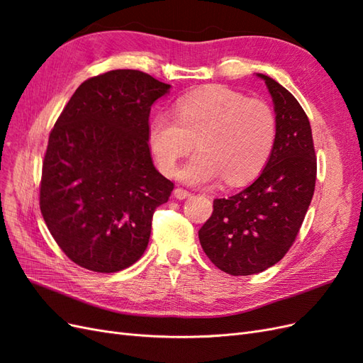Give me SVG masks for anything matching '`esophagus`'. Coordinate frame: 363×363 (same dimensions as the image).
<instances>
[{
  "label": "esophagus",
  "instance_id": "obj_1",
  "mask_svg": "<svg viewBox=\"0 0 363 363\" xmlns=\"http://www.w3.org/2000/svg\"><path fill=\"white\" fill-rule=\"evenodd\" d=\"M174 196L177 200H184V199H189L191 196V192L189 191H184V189H182V188H177V189H174Z\"/></svg>",
  "mask_w": 363,
  "mask_h": 363
}]
</instances>
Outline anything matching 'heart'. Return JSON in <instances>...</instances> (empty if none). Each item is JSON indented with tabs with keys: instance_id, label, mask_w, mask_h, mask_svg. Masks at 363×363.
<instances>
[{
	"instance_id": "b5f03b06",
	"label": "heart",
	"mask_w": 363,
	"mask_h": 363,
	"mask_svg": "<svg viewBox=\"0 0 363 363\" xmlns=\"http://www.w3.org/2000/svg\"><path fill=\"white\" fill-rule=\"evenodd\" d=\"M276 136L272 108L225 86L182 96L175 115L157 113L148 125L150 150L167 175L175 172L196 139L200 151L179 171L180 180L192 186H211L221 177L228 186H239L255 179L267 164Z\"/></svg>"
}]
</instances>
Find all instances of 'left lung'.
I'll use <instances>...</instances> for the list:
<instances>
[{"label":"left lung","mask_w":363,"mask_h":363,"mask_svg":"<svg viewBox=\"0 0 363 363\" xmlns=\"http://www.w3.org/2000/svg\"><path fill=\"white\" fill-rule=\"evenodd\" d=\"M277 136L259 177L240 192L216 199L200 228V244L215 267L232 276H251L286 255L312 201L316 157L311 123L295 96L271 77Z\"/></svg>","instance_id":"8db88e82"}]
</instances>
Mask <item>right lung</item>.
<instances>
[{
  "label": "right lung",
  "mask_w": 363,
  "mask_h": 363,
  "mask_svg": "<svg viewBox=\"0 0 363 363\" xmlns=\"http://www.w3.org/2000/svg\"><path fill=\"white\" fill-rule=\"evenodd\" d=\"M169 89L136 69L108 71L77 87L51 130L40 212L77 265L116 272L145 252L152 213L174 189L148 147L151 106Z\"/></svg>",
  "instance_id": "obj_1"
}]
</instances>
